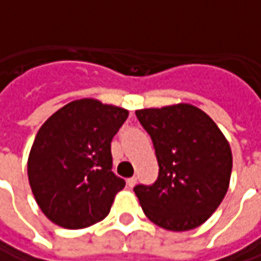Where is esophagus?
Segmentation results:
<instances>
[{
	"label": "esophagus",
	"mask_w": 261,
	"mask_h": 261,
	"mask_svg": "<svg viewBox=\"0 0 261 261\" xmlns=\"http://www.w3.org/2000/svg\"><path fill=\"white\" fill-rule=\"evenodd\" d=\"M136 184H137V178H136V176H131V178H128V179H127V186H128L130 188L134 187Z\"/></svg>",
	"instance_id": "esophagus-1"
}]
</instances>
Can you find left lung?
Listing matches in <instances>:
<instances>
[{"instance_id":"8db88e82","label":"left lung","mask_w":261,"mask_h":261,"mask_svg":"<svg viewBox=\"0 0 261 261\" xmlns=\"http://www.w3.org/2000/svg\"><path fill=\"white\" fill-rule=\"evenodd\" d=\"M136 115L152 137L159 164L153 186L134 187L144 215L174 232L203 225L229 187L232 152L226 137L191 103L137 109Z\"/></svg>"}]
</instances>
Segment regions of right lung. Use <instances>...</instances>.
<instances>
[{"instance_id":"obj_1","label":"right lung","mask_w":261,"mask_h":261,"mask_svg":"<svg viewBox=\"0 0 261 261\" xmlns=\"http://www.w3.org/2000/svg\"><path fill=\"white\" fill-rule=\"evenodd\" d=\"M127 117V109L85 97L64 105L42 124L29 153V184L55 225L83 229L108 216L125 187L111 171V142Z\"/></svg>"}]
</instances>
